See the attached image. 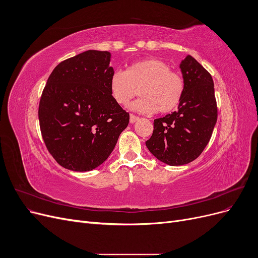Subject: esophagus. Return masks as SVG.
<instances>
[{"label": "esophagus", "mask_w": 258, "mask_h": 258, "mask_svg": "<svg viewBox=\"0 0 258 258\" xmlns=\"http://www.w3.org/2000/svg\"><path fill=\"white\" fill-rule=\"evenodd\" d=\"M139 119H140V118H139L138 116H136V115H134V114H130V122H131V123L137 122Z\"/></svg>", "instance_id": "34e87169"}]
</instances>
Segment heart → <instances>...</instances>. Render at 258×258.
<instances>
[{
    "instance_id": "heart-1",
    "label": "heart",
    "mask_w": 258,
    "mask_h": 258,
    "mask_svg": "<svg viewBox=\"0 0 258 258\" xmlns=\"http://www.w3.org/2000/svg\"><path fill=\"white\" fill-rule=\"evenodd\" d=\"M140 98L130 107L139 113H169L179 104L184 93L182 76L170 70L165 61L145 58L130 64L126 71H115L110 92L116 103L126 106L137 93Z\"/></svg>"
}]
</instances>
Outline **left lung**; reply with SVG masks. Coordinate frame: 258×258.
<instances>
[{"label":"left lung","mask_w":258,"mask_h":258,"mask_svg":"<svg viewBox=\"0 0 258 258\" xmlns=\"http://www.w3.org/2000/svg\"><path fill=\"white\" fill-rule=\"evenodd\" d=\"M184 93L177 111L154 120L146 147L169 166H183L196 159L209 143L217 120L212 76L191 56L179 63Z\"/></svg>","instance_id":"left-lung-1"}]
</instances>
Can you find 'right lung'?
Returning a JSON list of instances; mask_svg holds the SVG:
<instances>
[{"label": "right lung", "instance_id": "add662e5", "mask_svg": "<svg viewBox=\"0 0 258 258\" xmlns=\"http://www.w3.org/2000/svg\"><path fill=\"white\" fill-rule=\"evenodd\" d=\"M111 52L87 50L53 69L43 90L38 120L48 152L60 166L86 172L108 158L129 113L110 92Z\"/></svg>", "mask_w": 258, "mask_h": 258}]
</instances>
